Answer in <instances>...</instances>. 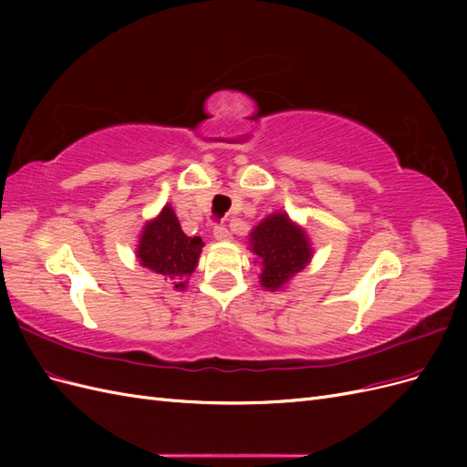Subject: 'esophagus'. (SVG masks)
<instances>
[{
    "mask_svg": "<svg viewBox=\"0 0 467 467\" xmlns=\"http://www.w3.org/2000/svg\"><path fill=\"white\" fill-rule=\"evenodd\" d=\"M214 237L218 239V242H228V239H232V232L225 228L223 223H216L214 225Z\"/></svg>",
    "mask_w": 467,
    "mask_h": 467,
    "instance_id": "1",
    "label": "esophagus"
}]
</instances>
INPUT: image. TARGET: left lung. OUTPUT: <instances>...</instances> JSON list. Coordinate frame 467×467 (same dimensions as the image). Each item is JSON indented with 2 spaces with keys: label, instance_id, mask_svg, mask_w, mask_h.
Wrapping results in <instances>:
<instances>
[{
  "label": "left lung",
  "instance_id": "8db88e82",
  "mask_svg": "<svg viewBox=\"0 0 467 467\" xmlns=\"http://www.w3.org/2000/svg\"><path fill=\"white\" fill-rule=\"evenodd\" d=\"M251 249L263 263L261 285L278 290L312 259L306 234L286 214H271L251 232Z\"/></svg>",
  "mask_w": 467,
  "mask_h": 467
}]
</instances>
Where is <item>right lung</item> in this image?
<instances>
[{
    "instance_id": "add662e5",
    "label": "right lung",
    "mask_w": 467,
    "mask_h": 467,
    "mask_svg": "<svg viewBox=\"0 0 467 467\" xmlns=\"http://www.w3.org/2000/svg\"><path fill=\"white\" fill-rule=\"evenodd\" d=\"M202 245L204 244L199 235H185L173 208L165 206L161 214L144 228L138 247V259L153 273L179 280L194 271ZM175 288L182 290L185 282H177Z\"/></svg>"
}]
</instances>
